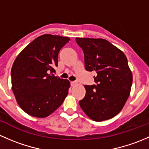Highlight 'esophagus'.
<instances>
[{"label": "esophagus", "mask_w": 149, "mask_h": 149, "mask_svg": "<svg viewBox=\"0 0 149 149\" xmlns=\"http://www.w3.org/2000/svg\"><path fill=\"white\" fill-rule=\"evenodd\" d=\"M77 81H71L70 82V84H71V86H76V85H77Z\"/></svg>", "instance_id": "34e87169"}]
</instances>
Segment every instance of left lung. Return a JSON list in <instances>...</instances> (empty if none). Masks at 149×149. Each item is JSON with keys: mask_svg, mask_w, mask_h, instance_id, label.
Returning a JSON list of instances; mask_svg holds the SVG:
<instances>
[{"mask_svg": "<svg viewBox=\"0 0 149 149\" xmlns=\"http://www.w3.org/2000/svg\"><path fill=\"white\" fill-rule=\"evenodd\" d=\"M84 54L88 71L95 70L94 85H85L79 101L83 111L94 121L109 120L122 110L130 95L133 75L125 54L104 39L76 38Z\"/></svg>", "mask_w": 149, "mask_h": 149, "instance_id": "left-lung-1", "label": "left lung"}]
</instances>
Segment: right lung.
<instances>
[{"mask_svg": "<svg viewBox=\"0 0 149 149\" xmlns=\"http://www.w3.org/2000/svg\"><path fill=\"white\" fill-rule=\"evenodd\" d=\"M69 37L43 34L30 42L11 68L12 90L26 113L43 118L56 110L68 94L70 82L55 76L58 53Z\"/></svg>", "mask_w": 149, "mask_h": 149, "instance_id": "obj_1", "label": "right lung"}]
</instances>
